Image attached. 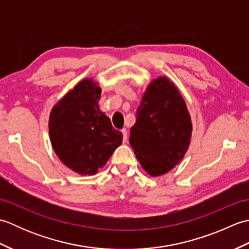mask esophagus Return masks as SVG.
<instances>
[{
	"label": "esophagus",
	"instance_id": "34e87169",
	"mask_svg": "<svg viewBox=\"0 0 249 249\" xmlns=\"http://www.w3.org/2000/svg\"><path fill=\"white\" fill-rule=\"evenodd\" d=\"M121 131L122 135H123V143H126V141H127V130H126V128H123Z\"/></svg>",
	"mask_w": 249,
	"mask_h": 249
}]
</instances>
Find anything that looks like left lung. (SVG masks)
<instances>
[{
    "label": "left lung",
    "instance_id": "left-lung-1",
    "mask_svg": "<svg viewBox=\"0 0 249 249\" xmlns=\"http://www.w3.org/2000/svg\"><path fill=\"white\" fill-rule=\"evenodd\" d=\"M130 129L129 143L151 177L170 171L183 160L190 144L193 124L178 89L167 77L146 88Z\"/></svg>",
    "mask_w": 249,
    "mask_h": 249
}]
</instances>
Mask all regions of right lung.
Segmentation results:
<instances>
[{
	"label": "right lung",
	"mask_w": 249,
	"mask_h": 249,
	"mask_svg": "<svg viewBox=\"0 0 249 249\" xmlns=\"http://www.w3.org/2000/svg\"><path fill=\"white\" fill-rule=\"evenodd\" d=\"M102 89L92 78L79 82L57 102L49 116V137L59 160L80 176H93L123 139L99 109Z\"/></svg>",
	"instance_id": "obj_1"
}]
</instances>
